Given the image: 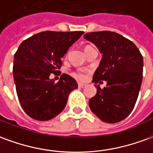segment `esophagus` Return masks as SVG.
Instances as JSON below:
<instances>
[{"mask_svg": "<svg viewBox=\"0 0 153 153\" xmlns=\"http://www.w3.org/2000/svg\"><path fill=\"white\" fill-rule=\"evenodd\" d=\"M85 86H86L85 84H81V83H79V84H78V87L80 88H84V87H85Z\"/></svg>", "mask_w": 153, "mask_h": 153, "instance_id": "34e87169", "label": "esophagus"}]
</instances>
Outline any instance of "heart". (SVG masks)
Listing matches in <instances>:
<instances>
[{"instance_id":"b5f03b06","label":"heart","mask_w":153,"mask_h":153,"mask_svg":"<svg viewBox=\"0 0 153 153\" xmlns=\"http://www.w3.org/2000/svg\"><path fill=\"white\" fill-rule=\"evenodd\" d=\"M88 47H91V46H86L85 47V49H84V51L87 49V48H88ZM74 75L75 77H77V78H79V79H84V78H85V75H84V74L82 72V71H77V72H74V73L73 74Z\"/></svg>"}]
</instances>
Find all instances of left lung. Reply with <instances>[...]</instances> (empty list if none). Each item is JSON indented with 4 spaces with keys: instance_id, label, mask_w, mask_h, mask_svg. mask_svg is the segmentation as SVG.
Instances as JSON below:
<instances>
[{
    "instance_id": "8db88e82",
    "label": "left lung",
    "mask_w": 153,
    "mask_h": 153,
    "mask_svg": "<svg viewBox=\"0 0 153 153\" xmlns=\"http://www.w3.org/2000/svg\"><path fill=\"white\" fill-rule=\"evenodd\" d=\"M84 38L94 44L102 54L93 77L97 94L89 99V108L105 123L122 121L131 114L138 97L143 80V55L131 40L115 32H90ZM101 80L107 82L103 89L97 84Z\"/></svg>"
}]
</instances>
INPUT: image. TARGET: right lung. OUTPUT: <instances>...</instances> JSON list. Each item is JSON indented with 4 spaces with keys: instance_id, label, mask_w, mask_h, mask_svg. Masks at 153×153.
Instances as JSON below:
<instances>
[{
    "instance_id": "1",
    "label": "right lung",
    "mask_w": 153,
    "mask_h": 153,
    "mask_svg": "<svg viewBox=\"0 0 153 153\" xmlns=\"http://www.w3.org/2000/svg\"><path fill=\"white\" fill-rule=\"evenodd\" d=\"M84 31H44L20 45L14 56L13 76L17 96L30 117L47 121L61 113L70 92L78 88L74 79L63 74L58 83L50 79L59 72L61 58Z\"/></svg>"
}]
</instances>
